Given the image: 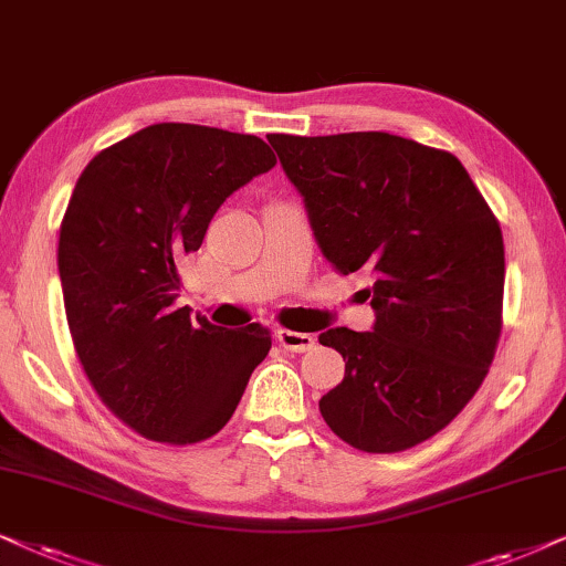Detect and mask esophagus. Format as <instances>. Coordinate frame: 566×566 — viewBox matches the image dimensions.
Segmentation results:
<instances>
[{"mask_svg":"<svg viewBox=\"0 0 566 566\" xmlns=\"http://www.w3.org/2000/svg\"><path fill=\"white\" fill-rule=\"evenodd\" d=\"M276 342L284 346L287 352H307L315 346V336L313 334H300V331H290V328H279L276 331Z\"/></svg>","mask_w":566,"mask_h":566,"instance_id":"34e87169","label":"esophagus"}]
</instances>
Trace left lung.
<instances>
[{
    "label": "left lung",
    "mask_w": 566,
    "mask_h": 566,
    "mask_svg": "<svg viewBox=\"0 0 566 566\" xmlns=\"http://www.w3.org/2000/svg\"><path fill=\"white\" fill-rule=\"evenodd\" d=\"M338 274L370 276L373 331L328 328L346 359L321 398L334 434L401 453L446 429L484 382L502 334L500 220L446 149L386 132L269 137Z\"/></svg>",
    "instance_id": "left-lung-1"
}]
</instances>
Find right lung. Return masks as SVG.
<instances>
[{
	"instance_id": "add662e5",
	"label": "right lung",
	"mask_w": 566,
	"mask_h": 566,
	"mask_svg": "<svg viewBox=\"0 0 566 566\" xmlns=\"http://www.w3.org/2000/svg\"><path fill=\"white\" fill-rule=\"evenodd\" d=\"M251 134L153 124L97 153L59 230L74 352L101 401L165 446L209 440L235 413L271 331L220 328L176 307L178 266L222 201L274 168Z\"/></svg>"
}]
</instances>
